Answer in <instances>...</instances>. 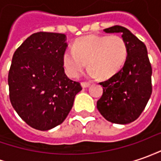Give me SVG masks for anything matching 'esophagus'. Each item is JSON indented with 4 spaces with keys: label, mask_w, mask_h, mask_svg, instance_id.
<instances>
[{
    "label": "esophagus",
    "mask_w": 161,
    "mask_h": 161,
    "mask_svg": "<svg viewBox=\"0 0 161 161\" xmlns=\"http://www.w3.org/2000/svg\"><path fill=\"white\" fill-rule=\"evenodd\" d=\"M81 85H82L83 88H87V87H89L90 85H91V84L88 83V82H82V83H81Z\"/></svg>",
    "instance_id": "34e87169"
}]
</instances>
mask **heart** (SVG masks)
<instances>
[{
	"label": "heart",
	"mask_w": 161,
	"mask_h": 161,
	"mask_svg": "<svg viewBox=\"0 0 161 161\" xmlns=\"http://www.w3.org/2000/svg\"><path fill=\"white\" fill-rule=\"evenodd\" d=\"M128 45L120 35L92 34L76 39L72 49L62 55V63L68 76L76 78L87 65L89 76L108 78L115 75L126 62Z\"/></svg>",
	"instance_id": "obj_1"
}]
</instances>
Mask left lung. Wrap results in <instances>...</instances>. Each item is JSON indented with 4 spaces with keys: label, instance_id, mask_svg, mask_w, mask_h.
<instances>
[{
    "label": "left lung",
    "instance_id": "1",
    "mask_svg": "<svg viewBox=\"0 0 161 161\" xmlns=\"http://www.w3.org/2000/svg\"><path fill=\"white\" fill-rule=\"evenodd\" d=\"M120 32L128 45V57L121 70L108 80L99 83L103 94L97 108L106 120L127 124L144 111L152 94V66L145 45L125 27L114 25L104 30Z\"/></svg>",
    "mask_w": 161,
    "mask_h": 161
}]
</instances>
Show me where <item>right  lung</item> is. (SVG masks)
<instances>
[{"label":"right lung","instance_id":"1","mask_svg":"<svg viewBox=\"0 0 161 161\" xmlns=\"http://www.w3.org/2000/svg\"><path fill=\"white\" fill-rule=\"evenodd\" d=\"M66 35L39 31L31 34L14 53L8 88L12 107L33 129L48 130L60 125L81 90L64 72L62 55Z\"/></svg>","mask_w":161,"mask_h":161}]
</instances>
